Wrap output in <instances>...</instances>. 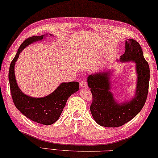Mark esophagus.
Wrapping results in <instances>:
<instances>
[{
    "label": "esophagus",
    "instance_id": "1",
    "mask_svg": "<svg viewBox=\"0 0 158 158\" xmlns=\"http://www.w3.org/2000/svg\"><path fill=\"white\" fill-rule=\"evenodd\" d=\"M80 87H81V88H84V89L87 88V87H88V85H87V81H86V80L81 81V82H80Z\"/></svg>",
    "mask_w": 158,
    "mask_h": 158
}]
</instances>
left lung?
I'll return each mask as SVG.
<instances>
[{
	"instance_id": "8db88e82",
	"label": "left lung",
	"mask_w": 158,
	"mask_h": 158,
	"mask_svg": "<svg viewBox=\"0 0 158 158\" xmlns=\"http://www.w3.org/2000/svg\"><path fill=\"white\" fill-rule=\"evenodd\" d=\"M120 60H132L136 63V93L132 101L123 103L116 102L109 91V73L93 74L87 79L93 95L91 114L96 123L103 127H119L134 118L142 109L148 95L149 66L143 57L140 44L135 40L128 39L125 41V52Z\"/></svg>"
}]
</instances>
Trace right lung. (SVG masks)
Masks as SVG:
<instances>
[{"instance_id": "right-lung-1", "label": "right lung", "mask_w": 158, "mask_h": 158, "mask_svg": "<svg viewBox=\"0 0 158 158\" xmlns=\"http://www.w3.org/2000/svg\"><path fill=\"white\" fill-rule=\"evenodd\" d=\"M44 35H33L23 41L10 64L9 80L13 102L18 110L32 121L49 125L55 123L59 119L68 98L73 93L78 91L79 84L77 81L62 83L50 95L40 98L27 96L19 89L15 75V62L24 48L33 41L43 39Z\"/></svg>"}]
</instances>
